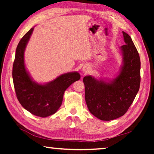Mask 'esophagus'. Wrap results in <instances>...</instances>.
<instances>
[{
	"mask_svg": "<svg viewBox=\"0 0 154 154\" xmlns=\"http://www.w3.org/2000/svg\"><path fill=\"white\" fill-rule=\"evenodd\" d=\"M88 70L89 69H88V67H83L82 69V71L84 73H87L88 72Z\"/></svg>",
	"mask_w": 154,
	"mask_h": 154,
	"instance_id": "esophagus-1",
	"label": "esophagus"
}]
</instances>
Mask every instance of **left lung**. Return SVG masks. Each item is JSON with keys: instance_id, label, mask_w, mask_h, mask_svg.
Segmentation results:
<instances>
[{"instance_id": "obj_1", "label": "left lung", "mask_w": 154, "mask_h": 154, "mask_svg": "<svg viewBox=\"0 0 154 154\" xmlns=\"http://www.w3.org/2000/svg\"><path fill=\"white\" fill-rule=\"evenodd\" d=\"M125 45L120 46L122 63L112 80L83 78L85 97L90 112L101 120L109 121L125 114L140 85V59L131 37L122 32Z\"/></svg>"}]
</instances>
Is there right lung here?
I'll use <instances>...</instances> for the list:
<instances>
[{
  "instance_id": "right-lung-1",
  "label": "right lung",
  "mask_w": 154,
  "mask_h": 154,
  "mask_svg": "<svg viewBox=\"0 0 154 154\" xmlns=\"http://www.w3.org/2000/svg\"><path fill=\"white\" fill-rule=\"evenodd\" d=\"M32 28L19 42L12 67V79L16 97L21 105L34 115L47 117L60 109L65 90L80 79L77 71L62 74L44 84L33 81L24 63V51L33 32Z\"/></svg>"
}]
</instances>
